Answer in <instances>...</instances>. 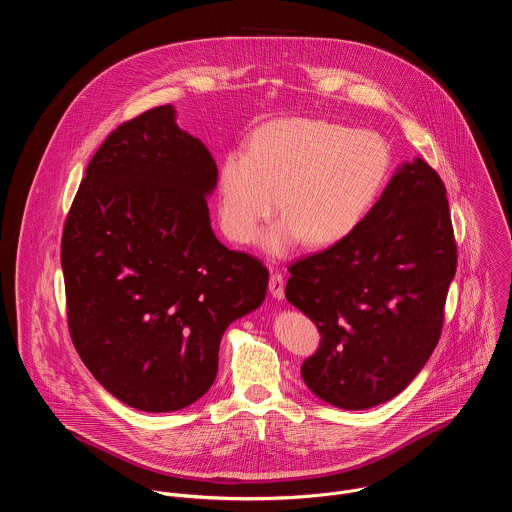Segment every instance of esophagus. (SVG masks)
I'll return each mask as SVG.
<instances>
[{
	"label": "esophagus",
	"mask_w": 512,
	"mask_h": 512,
	"mask_svg": "<svg viewBox=\"0 0 512 512\" xmlns=\"http://www.w3.org/2000/svg\"><path fill=\"white\" fill-rule=\"evenodd\" d=\"M269 291H271L273 298L283 300V296H285V279H283L281 271H271V275H269Z\"/></svg>",
	"instance_id": "1"
}]
</instances>
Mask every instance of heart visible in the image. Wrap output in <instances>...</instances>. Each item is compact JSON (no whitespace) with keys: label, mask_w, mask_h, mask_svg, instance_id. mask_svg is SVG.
I'll return each mask as SVG.
<instances>
[{"label":"heart","mask_w":512,"mask_h":512,"mask_svg":"<svg viewBox=\"0 0 512 512\" xmlns=\"http://www.w3.org/2000/svg\"><path fill=\"white\" fill-rule=\"evenodd\" d=\"M389 172L391 150L375 131L320 117L275 119L249 135L247 152L225 154L218 221L233 243L247 245L277 208L281 221L263 241L269 253L283 255L304 239L332 247L369 216Z\"/></svg>","instance_id":"b5f03b06"}]
</instances>
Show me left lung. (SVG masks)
<instances>
[{
    "instance_id": "obj_1",
    "label": "left lung",
    "mask_w": 512,
    "mask_h": 512,
    "mask_svg": "<svg viewBox=\"0 0 512 512\" xmlns=\"http://www.w3.org/2000/svg\"><path fill=\"white\" fill-rule=\"evenodd\" d=\"M456 265L446 186L415 158L350 237L287 267V302L322 334L308 389L352 411L399 395L440 340Z\"/></svg>"
}]
</instances>
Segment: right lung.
Here are the masks:
<instances>
[{"label":"right lung","instance_id":"1","mask_svg":"<svg viewBox=\"0 0 512 512\" xmlns=\"http://www.w3.org/2000/svg\"><path fill=\"white\" fill-rule=\"evenodd\" d=\"M216 180L206 145L162 105L109 133L68 210L60 263L72 344L139 411L198 401L225 330L265 300L263 263L210 229Z\"/></svg>","mask_w":512,"mask_h":512}]
</instances>
